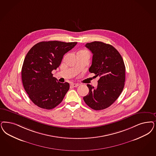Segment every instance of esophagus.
<instances>
[{"mask_svg":"<svg viewBox=\"0 0 156 156\" xmlns=\"http://www.w3.org/2000/svg\"><path fill=\"white\" fill-rule=\"evenodd\" d=\"M71 86H73V87H78L79 86V85L77 83H71Z\"/></svg>","mask_w":156,"mask_h":156,"instance_id":"34e87169","label":"esophagus"}]
</instances>
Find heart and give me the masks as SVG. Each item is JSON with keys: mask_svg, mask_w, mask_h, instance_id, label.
<instances>
[{"mask_svg": "<svg viewBox=\"0 0 156 156\" xmlns=\"http://www.w3.org/2000/svg\"><path fill=\"white\" fill-rule=\"evenodd\" d=\"M86 52V53H88V52L86 51V50H82L81 51H80L79 52ZM89 54V53H88Z\"/></svg>", "mask_w": 156, "mask_h": 156, "instance_id": "b5f03b06", "label": "heart"}]
</instances>
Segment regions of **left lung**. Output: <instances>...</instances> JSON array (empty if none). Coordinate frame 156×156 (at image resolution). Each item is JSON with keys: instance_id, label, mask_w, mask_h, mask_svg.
I'll return each mask as SVG.
<instances>
[{"instance_id": "obj_1", "label": "left lung", "mask_w": 156, "mask_h": 156, "mask_svg": "<svg viewBox=\"0 0 156 156\" xmlns=\"http://www.w3.org/2000/svg\"><path fill=\"white\" fill-rule=\"evenodd\" d=\"M85 47L93 54L89 71L100 79L96 87L87 85L89 91L83 100L91 109L101 110L111 106L123 91L125 65L120 54L110 44L93 41Z\"/></svg>"}]
</instances>
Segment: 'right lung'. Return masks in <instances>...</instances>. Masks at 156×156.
Returning a JSON list of instances; mask_svg holds the SVG:
<instances>
[{"mask_svg": "<svg viewBox=\"0 0 156 156\" xmlns=\"http://www.w3.org/2000/svg\"><path fill=\"white\" fill-rule=\"evenodd\" d=\"M76 44L42 41L27 52L22 67V81L29 97L38 107L51 109L63 100L70 85L58 82L51 72L56 70L64 55Z\"/></svg>", "mask_w": 156, "mask_h": 156, "instance_id": "add662e5", "label": "right lung"}]
</instances>
